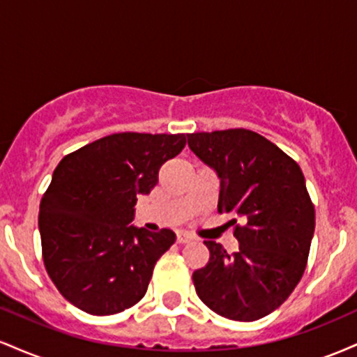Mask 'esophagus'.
<instances>
[{"instance_id": "obj_1", "label": "esophagus", "mask_w": 357, "mask_h": 357, "mask_svg": "<svg viewBox=\"0 0 357 357\" xmlns=\"http://www.w3.org/2000/svg\"><path fill=\"white\" fill-rule=\"evenodd\" d=\"M178 243H188V241H191L192 240V235H190V233H186V231H181V233H178Z\"/></svg>"}]
</instances>
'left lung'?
I'll list each match as a JSON object with an SVG mask.
<instances>
[{"label":"left lung","mask_w":357,"mask_h":357,"mask_svg":"<svg viewBox=\"0 0 357 357\" xmlns=\"http://www.w3.org/2000/svg\"><path fill=\"white\" fill-rule=\"evenodd\" d=\"M188 146L218 174V211L245 223L233 231L240 243L233 255L204 241L210 260L192 273L196 294L221 317L258 321L284 304L304 275L315 228L304 174L248 129L188 134Z\"/></svg>","instance_id":"obj_1"}]
</instances>
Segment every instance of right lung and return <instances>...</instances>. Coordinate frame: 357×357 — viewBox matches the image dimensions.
<instances>
[{
    "instance_id": "obj_1",
    "label": "right lung",
    "mask_w": 357,
    "mask_h": 357,
    "mask_svg": "<svg viewBox=\"0 0 357 357\" xmlns=\"http://www.w3.org/2000/svg\"><path fill=\"white\" fill-rule=\"evenodd\" d=\"M184 134L121 132L67 154L40 203L45 268L70 304L92 315L122 312L144 297L171 230L130 225L137 195H149Z\"/></svg>"
}]
</instances>
